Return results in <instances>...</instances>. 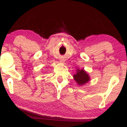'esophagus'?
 I'll list each match as a JSON object with an SVG mask.
<instances>
[{
  "label": "esophagus",
  "instance_id": "34e87169",
  "mask_svg": "<svg viewBox=\"0 0 127 127\" xmlns=\"http://www.w3.org/2000/svg\"><path fill=\"white\" fill-rule=\"evenodd\" d=\"M60 62H62V63H64L65 62L64 60L63 59H61L60 60Z\"/></svg>",
  "mask_w": 127,
  "mask_h": 127
}]
</instances>
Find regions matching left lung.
Listing matches in <instances>:
<instances>
[{"instance_id": "8db88e82", "label": "left lung", "mask_w": 127, "mask_h": 127, "mask_svg": "<svg viewBox=\"0 0 127 127\" xmlns=\"http://www.w3.org/2000/svg\"><path fill=\"white\" fill-rule=\"evenodd\" d=\"M76 73L73 75V78L79 85H83L89 82L90 76L84 69H77Z\"/></svg>"}]
</instances>
